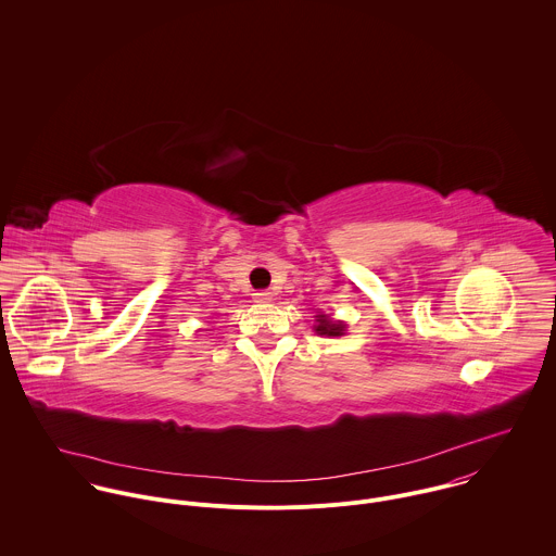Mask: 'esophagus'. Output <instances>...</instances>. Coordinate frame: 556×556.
I'll list each match as a JSON object with an SVG mask.
<instances>
[{"mask_svg": "<svg viewBox=\"0 0 556 556\" xmlns=\"http://www.w3.org/2000/svg\"><path fill=\"white\" fill-rule=\"evenodd\" d=\"M252 300H254L256 304H269V302H271V293H267V291H256V293H252Z\"/></svg>", "mask_w": 556, "mask_h": 556, "instance_id": "34e87169", "label": "esophagus"}]
</instances>
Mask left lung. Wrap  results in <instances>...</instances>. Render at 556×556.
Instances as JSON below:
<instances>
[{
  "label": "left lung",
  "mask_w": 556,
  "mask_h": 556,
  "mask_svg": "<svg viewBox=\"0 0 556 556\" xmlns=\"http://www.w3.org/2000/svg\"><path fill=\"white\" fill-rule=\"evenodd\" d=\"M315 331H317L318 336H344L346 325L342 320H333V318L327 317V315H317Z\"/></svg>",
  "instance_id": "8db88e82"
}]
</instances>
